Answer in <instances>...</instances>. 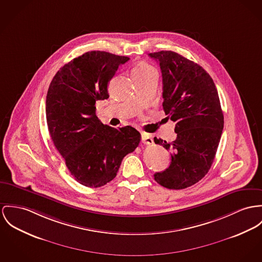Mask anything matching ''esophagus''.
<instances>
[{"instance_id": "1", "label": "esophagus", "mask_w": 262, "mask_h": 262, "mask_svg": "<svg viewBox=\"0 0 262 262\" xmlns=\"http://www.w3.org/2000/svg\"><path fill=\"white\" fill-rule=\"evenodd\" d=\"M141 141L144 144H152L154 140L149 134L146 133H141Z\"/></svg>"}]
</instances>
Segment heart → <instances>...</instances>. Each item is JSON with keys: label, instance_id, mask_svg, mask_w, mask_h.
<instances>
[{"label": "heart", "instance_id": "heart-1", "mask_svg": "<svg viewBox=\"0 0 262 262\" xmlns=\"http://www.w3.org/2000/svg\"><path fill=\"white\" fill-rule=\"evenodd\" d=\"M156 72V70L148 63L146 62H141L138 66H136L133 70V76L137 77V76H144L147 75L149 73Z\"/></svg>", "mask_w": 262, "mask_h": 262}]
</instances>
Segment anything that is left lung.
<instances>
[{
  "instance_id": "8db88e82",
  "label": "left lung",
  "mask_w": 262,
  "mask_h": 262,
  "mask_svg": "<svg viewBox=\"0 0 262 262\" xmlns=\"http://www.w3.org/2000/svg\"><path fill=\"white\" fill-rule=\"evenodd\" d=\"M160 62L163 111L176 122L177 139L155 142L170 151V164L155 173V181L169 189L193 185L208 172L223 129L217 90L200 64L171 51L148 54Z\"/></svg>"
}]
</instances>
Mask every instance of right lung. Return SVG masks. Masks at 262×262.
Here are the masks:
<instances>
[{"mask_svg":"<svg viewBox=\"0 0 262 262\" xmlns=\"http://www.w3.org/2000/svg\"><path fill=\"white\" fill-rule=\"evenodd\" d=\"M127 57L92 51L71 60L55 75L46 101L51 139L75 180L88 187L113 181L122 159L141 134L133 126L115 128L96 116V101L106 100L108 81Z\"/></svg>","mask_w":262,"mask_h":262,"instance_id":"1","label":"right lung"}]
</instances>
